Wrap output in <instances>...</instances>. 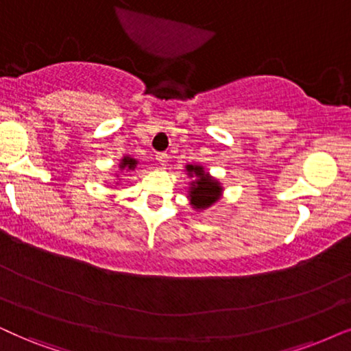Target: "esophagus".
Segmentation results:
<instances>
[{"label":"esophagus","instance_id":"esophagus-1","mask_svg":"<svg viewBox=\"0 0 351 351\" xmlns=\"http://www.w3.org/2000/svg\"><path fill=\"white\" fill-rule=\"evenodd\" d=\"M156 159H158L159 165L166 166L167 161H169V154H167V153H158V154H156Z\"/></svg>","mask_w":351,"mask_h":351}]
</instances>
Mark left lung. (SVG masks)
Here are the masks:
<instances>
[{"label": "left lung", "instance_id": "1", "mask_svg": "<svg viewBox=\"0 0 351 351\" xmlns=\"http://www.w3.org/2000/svg\"><path fill=\"white\" fill-rule=\"evenodd\" d=\"M186 172L198 177V180H195L197 184H195L192 186V190H190V198H192L193 206L195 208L211 206L221 193V186L217 185V182L209 179L208 174H204L203 167L186 166Z\"/></svg>", "mask_w": 351, "mask_h": 351}]
</instances>
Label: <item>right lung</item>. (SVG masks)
<instances>
[{
	"label": "right lung",
	"mask_w": 351,
	"mask_h": 351,
	"mask_svg": "<svg viewBox=\"0 0 351 351\" xmlns=\"http://www.w3.org/2000/svg\"><path fill=\"white\" fill-rule=\"evenodd\" d=\"M135 165H136L135 159H132V158L122 159V167H129V169H134Z\"/></svg>",
	"instance_id": "1"
}]
</instances>
